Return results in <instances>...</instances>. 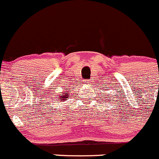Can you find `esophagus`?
I'll return each instance as SVG.
<instances>
[{"instance_id": "esophagus-1", "label": "esophagus", "mask_w": 159, "mask_h": 159, "mask_svg": "<svg viewBox=\"0 0 159 159\" xmlns=\"http://www.w3.org/2000/svg\"><path fill=\"white\" fill-rule=\"evenodd\" d=\"M87 81H88V80H87Z\"/></svg>"}]
</instances>
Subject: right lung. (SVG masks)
<instances>
[{
    "label": "right lung",
    "instance_id": "right-lung-1",
    "mask_svg": "<svg viewBox=\"0 0 159 159\" xmlns=\"http://www.w3.org/2000/svg\"><path fill=\"white\" fill-rule=\"evenodd\" d=\"M69 97H70V96L68 95V93H66L63 92L62 96H60V97H59V100H61V101H64V100H66Z\"/></svg>",
    "mask_w": 159,
    "mask_h": 159
}]
</instances>
